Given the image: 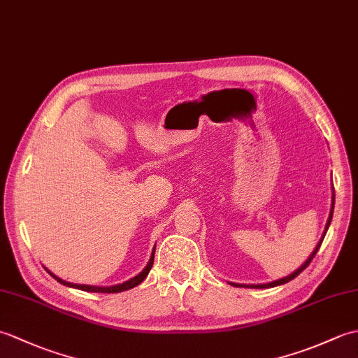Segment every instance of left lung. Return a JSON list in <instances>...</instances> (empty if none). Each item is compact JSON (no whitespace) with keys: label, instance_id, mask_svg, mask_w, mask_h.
<instances>
[{"label":"left lung","instance_id":"obj_1","mask_svg":"<svg viewBox=\"0 0 358 358\" xmlns=\"http://www.w3.org/2000/svg\"><path fill=\"white\" fill-rule=\"evenodd\" d=\"M334 189V187H332ZM334 203H336V194H334V191H332V203H331V210H329V217H328V222H326V226H324V231H323V235H322V238H320V241L317 243V246H315V249L313 250V252H310V255L308 257V260L303 263L299 269H295L292 273H289V275H286V277H283V278H278V280H273V281H269V283H263V285H238V283H231L232 286H245V287H252V289H266V287H275V286H280V285H285V283H287V281H291V280H294L296 275H299V273L301 272V271H305L308 266H309V263L313 262V258L315 257V254L318 252V249H320V246H322V243H323V238H324V235H326V232H328V229H329V224H331V222H332V214H334Z\"/></svg>","mask_w":358,"mask_h":358}]
</instances>
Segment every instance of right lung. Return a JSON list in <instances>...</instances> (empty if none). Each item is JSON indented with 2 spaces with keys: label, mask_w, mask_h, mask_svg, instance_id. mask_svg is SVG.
I'll return each mask as SVG.
<instances>
[{
  "label": "right lung",
  "mask_w": 358,
  "mask_h": 358,
  "mask_svg": "<svg viewBox=\"0 0 358 358\" xmlns=\"http://www.w3.org/2000/svg\"><path fill=\"white\" fill-rule=\"evenodd\" d=\"M154 255H155V248L154 250H152V255L149 258V262L146 264V268H144L138 275H135L132 278H129L127 281H124V283H120V285H113V286H90V285H77V283H69V281L66 280H62L59 277H57L55 273L50 272L48 268H44L45 271H48L50 275L55 278L58 283H62L64 286H69V287H75V289H81V291H86V292H104V294H117V292H123V291H127V289H132L135 286H138L141 281L148 277V273L152 268V264H154Z\"/></svg>",
  "instance_id": "obj_1"
}]
</instances>
